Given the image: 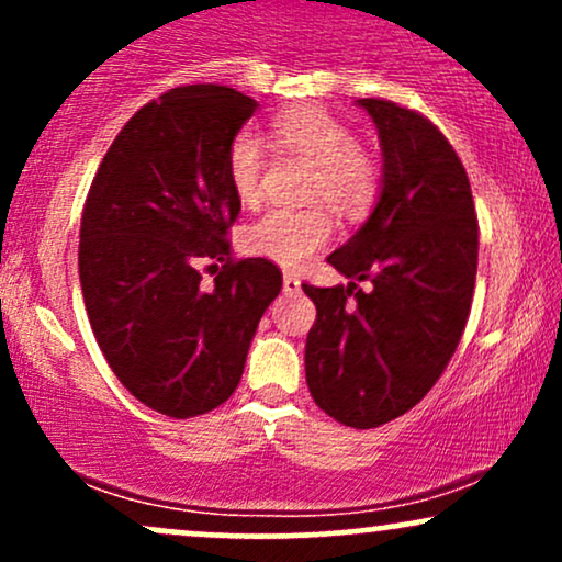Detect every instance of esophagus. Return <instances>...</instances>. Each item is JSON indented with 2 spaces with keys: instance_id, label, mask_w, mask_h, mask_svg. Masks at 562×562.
Segmentation results:
<instances>
[{
  "instance_id": "34e87169",
  "label": "esophagus",
  "mask_w": 562,
  "mask_h": 562,
  "mask_svg": "<svg viewBox=\"0 0 562 562\" xmlns=\"http://www.w3.org/2000/svg\"><path fill=\"white\" fill-rule=\"evenodd\" d=\"M282 290H285L288 295L299 293V290H301V280H299V277H295V274L285 272V277H282Z\"/></svg>"
}]
</instances>
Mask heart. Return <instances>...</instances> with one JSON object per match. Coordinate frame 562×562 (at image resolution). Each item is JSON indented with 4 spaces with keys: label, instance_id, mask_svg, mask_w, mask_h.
I'll list each match as a JSON object with an SVG mask.
<instances>
[{
    "label": "heart",
    "instance_id": "heart-1",
    "mask_svg": "<svg viewBox=\"0 0 562 562\" xmlns=\"http://www.w3.org/2000/svg\"><path fill=\"white\" fill-rule=\"evenodd\" d=\"M277 145L312 158L317 171L312 177V198H322L344 214H359L378 192L380 169L372 153L357 145L351 126L338 115L317 105H299L272 119ZM263 139L254 128H240L229 139L224 171L240 203L250 205L261 198ZM335 222L325 205L312 209H269L248 224L243 243L250 254L295 267L333 237Z\"/></svg>",
    "mask_w": 562,
    "mask_h": 562
}]
</instances>
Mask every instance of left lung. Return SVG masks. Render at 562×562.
Listing matches in <instances>:
<instances>
[{"label":"left lung","mask_w":562,"mask_h":562,"mask_svg":"<svg viewBox=\"0 0 562 562\" xmlns=\"http://www.w3.org/2000/svg\"><path fill=\"white\" fill-rule=\"evenodd\" d=\"M375 121L383 184L372 214L327 261L348 285L303 293L317 306L306 383L348 428L396 420L436 385L460 344L479 269V218L462 160L420 113L357 100ZM370 279L363 293L356 282Z\"/></svg>","instance_id":"left-lung-1"}]
</instances>
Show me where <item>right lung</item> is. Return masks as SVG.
Here are the masks:
<instances>
[{
	"instance_id": "add662e5",
	"label": "right lung",
	"mask_w": 562,
	"mask_h": 562,
	"mask_svg": "<svg viewBox=\"0 0 562 562\" xmlns=\"http://www.w3.org/2000/svg\"><path fill=\"white\" fill-rule=\"evenodd\" d=\"M256 108L216 83L160 94L121 128L83 203L79 277L97 344L134 398L177 420L235 393L282 288L272 261H235L227 240L240 200L224 156ZM198 258L223 261L211 289Z\"/></svg>"
}]
</instances>
